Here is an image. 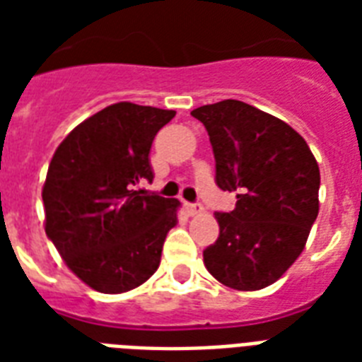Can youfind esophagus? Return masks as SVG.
<instances>
[{
    "instance_id": "1",
    "label": "esophagus",
    "mask_w": 362,
    "mask_h": 362,
    "mask_svg": "<svg viewBox=\"0 0 362 362\" xmlns=\"http://www.w3.org/2000/svg\"><path fill=\"white\" fill-rule=\"evenodd\" d=\"M187 212H189V216H199L204 212V206L201 203H189L187 204Z\"/></svg>"
}]
</instances>
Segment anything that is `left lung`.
<instances>
[{
    "label": "left lung",
    "instance_id": "obj_1",
    "mask_svg": "<svg viewBox=\"0 0 362 362\" xmlns=\"http://www.w3.org/2000/svg\"><path fill=\"white\" fill-rule=\"evenodd\" d=\"M206 127L216 184L237 193L216 212L220 237L203 252L223 286L257 291L274 284L304 250L320 212V167L297 131L237 99L192 110Z\"/></svg>",
    "mask_w": 362,
    "mask_h": 362
}]
</instances>
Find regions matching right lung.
Here are the masks:
<instances>
[{"label":"right lung","instance_id":"right-lung-1","mask_svg":"<svg viewBox=\"0 0 362 362\" xmlns=\"http://www.w3.org/2000/svg\"><path fill=\"white\" fill-rule=\"evenodd\" d=\"M175 110L116 103L76 125L42 187L45 231L65 264L99 293L135 289L158 270L178 199L144 195L153 136Z\"/></svg>","mask_w":362,"mask_h":362}]
</instances>
